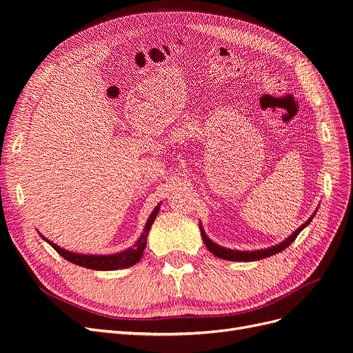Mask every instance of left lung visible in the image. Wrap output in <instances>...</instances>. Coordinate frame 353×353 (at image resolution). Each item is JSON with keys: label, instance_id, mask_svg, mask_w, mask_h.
<instances>
[{"label": "left lung", "instance_id": "obj_1", "mask_svg": "<svg viewBox=\"0 0 353 353\" xmlns=\"http://www.w3.org/2000/svg\"><path fill=\"white\" fill-rule=\"evenodd\" d=\"M314 213L309 217L307 221H305V223L298 229L294 230L286 240H283L282 243L276 245V246H272V248H268V249H262V250H252V252H240V250H232V249H228V248H223L214 242H212V240L208 237V234L205 233V230H203L201 228V223L199 225L200 226V232H201V239L203 242H205L206 248L217 257L220 259H225V261H232V262H253V261H261V259H265V257H269V256H273L276 253H279L282 250H285L288 246H290L292 242H294V239L298 237V234L310 223L312 219H313Z\"/></svg>", "mask_w": 353, "mask_h": 353}]
</instances>
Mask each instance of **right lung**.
Segmentation results:
<instances>
[{
  "instance_id": "right-lung-1",
  "label": "right lung",
  "mask_w": 353,
  "mask_h": 353,
  "mask_svg": "<svg viewBox=\"0 0 353 353\" xmlns=\"http://www.w3.org/2000/svg\"><path fill=\"white\" fill-rule=\"evenodd\" d=\"M160 210V203L156 206V209L152 212L150 217L145 221L144 230L141 233V236L139 237V240L136 242V245L133 248H128L120 253L116 254H81V253H74V252H68L60 246H57L55 243H52L51 240H48L47 237H44L41 233H39L46 242L54 248V250L57 252L60 256H63L65 261L77 265V266H83L87 269H92V270H117V269H124V268H130L136 265L141 256L143 252L145 249L147 245V234L148 230H150L153 221L157 216Z\"/></svg>"
}]
</instances>
